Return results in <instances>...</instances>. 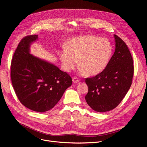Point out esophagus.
I'll return each instance as SVG.
<instances>
[{
  "label": "esophagus",
  "instance_id": "obj_1",
  "mask_svg": "<svg viewBox=\"0 0 147 147\" xmlns=\"http://www.w3.org/2000/svg\"><path fill=\"white\" fill-rule=\"evenodd\" d=\"M80 81V80L78 78H76V77H74V78H73V82L74 83H78V82H79Z\"/></svg>",
  "mask_w": 147,
  "mask_h": 147
}]
</instances>
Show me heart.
<instances>
[{
	"label": "heart",
	"mask_w": 147,
	"mask_h": 147,
	"mask_svg": "<svg viewBox=\"0 0 147 147\" xmlns=\"http://www.w3.org/2000/svg\"><path fill=\"white\" fill-rule=\"evenodd\" d=\"M112 52V45L107 38L87 35L71 38L66 45V50L59 52V57L65 71L74 69L79 60L80 73L94 76L105 68Z\"/></svg>",
	"instance_id": "1"
}]
</instances>
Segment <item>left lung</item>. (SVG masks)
<instances>
[{"label":"left lung","mask_w":147,"mask_h":147,"mask_svg":"<svg viewBox=\"0 0 147 147\" xmlns=\"http://www.w3.org/2000/svg\"><path fill=\"white\" fill-rule=\"evenodd\" d=\"M114 37L115 48L109 64L101 73L85 80L88 86L86 102L97 112L115 109L132 84L134 72L132 55L124 41L117 35Z\"/></svg>","instance_id":"8db88e82"}]
</instances>
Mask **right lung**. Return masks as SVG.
Instances as JSON below:
<instances>
[{"mask_svg":"<svg viewBox=\"0 0 147 147\" xmlns=\"http://www.w3.org/2000/svg\"><path fill=\"white\" fill-rule=\"evenodd\" d=\"M38 35L24 37L13 55L11 66L12 86L21 103L28 109L43 113L52 109L72 79L55 64L30 53V46Z\"/></svg>","mask_w":147,"mask_h":147,"instance_id":"right-lung-1","label":"right lung"}]
</instances>
